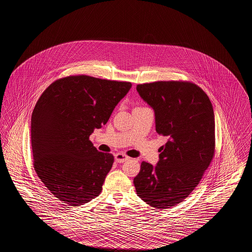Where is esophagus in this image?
<instances>
[{"label":"esophagus","instance_id":"esophagus-1","mask_svg":"<svg viewBox=\"0 0 252 252\" xmlns=\"http://www.w3.org/2000/svg\"><path fill=\"white\" fill-rule=\"evenodd\" d=\"M114 158H115V160H116V162H125V161H126V160H128L129 159V158L127 156H126L125 154H123V153H117V154H115V156H114Z\"/></svg>","mask_w":252,"mask_h":252}]
</instances>
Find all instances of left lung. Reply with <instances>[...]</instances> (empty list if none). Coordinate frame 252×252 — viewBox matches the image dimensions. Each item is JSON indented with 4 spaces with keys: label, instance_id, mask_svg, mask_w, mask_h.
Instances as JSON below:
<instances>
[{
    "label": "left lung",
    "instance_id": "obj_1",
    "mask_svg": "<svg viewBox=\"0 0 252 252\" xmlns=\"http://www.w3.org/2000/svg\"><path fill=\"white\" fill-rule=\"evenodd\" d=\"M136 89L154 109L157 133L167 143L160 147L156 166L143 161L133 183L144 202L164 210L194 190L214 158L213 105L203 90L191 82L158 81Z\"/></svg>",
    "mask_w": 252,
    "mask_h": 252
}]
</instances>
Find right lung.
<instances>
[{"label":"right lung","mask_w":252,"mask_h":252,"mask_svg":"<svg viewBox=\"0 0 252 252\" xmlns=\"http://www.w3.org/2000/svg\"><path fill=\"white\" fill-rule=\"evenodd\" d=\"M131 86L72 75L52 83L37 100L31 117L34 168L63 203L83 205L102 191L114 158L99 152L89 138L107 124Z\"/></svg>","instance_id":"1"}]
</instances>
